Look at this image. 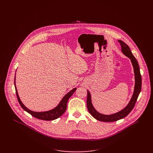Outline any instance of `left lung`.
I'll use <instances>...</instances> for the list:
<instances>
[{
  "label": "left lung",
  "mask_w": 153,
  "mask_h": 153,
  "mask_svg": "<svg viewBox=\"0 0 153 153\" xmlns=\"http://www.w3.org/2000/svg\"><path fill=\"white\" fill-rule=\"evenodd\" d=\"M118 42L120 44L122 53L131 60V63L133 65V67L134 68V78H135L134 92L131 97V99H130L128 105L123 109H122V110L112 114L106 115V114H103L99 113L94 108L91 101V93L88 90H87L86 104H87V108H88V110L93 117H94L96 119L101 122H115L125 117L131 111H132L133 108L134 107V105L137 101L138 96L141 91L142 77L140 73L139 63L137 60L136 59L135 57L133 56L129 47L126 44V43L120 40H118Z\"/></svg>",
  "instance_id": "1"
}]
</instances>
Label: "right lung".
Here are the masks:
<instances>
[{
    "mask_svg": "<svg viewBox=\"0 0 153 153\" xmlns=\"http://www.w3.org/2000/svg\"><path fill=\"white\" fill-rule=\"evenodd\" d=\"M14 85H15L16 93L17 95V100L21 107L25 111L30 114L33 117L39 119L44 120H53L60 117L67 110V102L68 101L69 98L73 94V93L75 92V91L77 89L76 88H74L72 90H71L70 92H68L67 94H65V96L62 99L59 103L57 105V106H56L54 108L52 109V110L47 111L36 112V111H33L29 110V109L27 108L20 100L17 93L16 86V76L14 77Z\"/></svg>",
    "mask_w": 153,
    "mask_h": 153,
    "instance_id": "obj_1",
    "label": "right lung"
}]
</instances>
